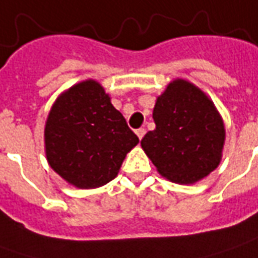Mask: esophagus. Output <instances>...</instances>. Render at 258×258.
Masks as SVG:
<instances>
[{"label":"esophagus","instance_id":"1","mask_svg":"<svg viewBox=\"0 0 258 258\" xmlns=\"http://www.w3.org/2000/svg\"><path fill=\"white\" fill-rule=\"evenodd\" d=\"M145 132H146V131H145L144 127H139V129L136 131V135H138V138H139V139H142V138L145 136Z\"/></svg>","mask_w":258,"mask_h":258}]
</instances>
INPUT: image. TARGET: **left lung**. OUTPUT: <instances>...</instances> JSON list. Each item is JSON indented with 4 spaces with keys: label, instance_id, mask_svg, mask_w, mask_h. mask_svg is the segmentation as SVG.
Wrapping results in <instances>:
<instances>
[{
    "label": "left lung",
    "instance_id": "1",
    "mask_svg": "<svg viewBox=\"0 0 258 258\" xmlns=\"http://www.w3.org/2000/svg\"><path fill=\"white\" fill-rule=\"evenodd\" d=\"M156 127L141 141L158 172L176 183H194L220 165L224 122L201 89L176 79L156 99Z\"/></svg>",
    "mask_w": 258,
    "mask_h": 258
}]
</instances>
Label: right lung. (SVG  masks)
Instances as JSON below:
<instances>
[{
	"instance_id": "1",
	"label": "right lung",
	"mask_w": 258,
	"mask_h": 258,
	"mask_svg": "<svg viewBox=\"0 0 258 258\" xmlns=\"http://www.w3.org/2000/svg\"><path fill=\"white\" fill-rule=\"evenodd\" d=\"M45 156L69 183L97 188L117 175L139 138L96 80L77 83L53 104L44 129Z\"/></svg>"
}]
</instances>
